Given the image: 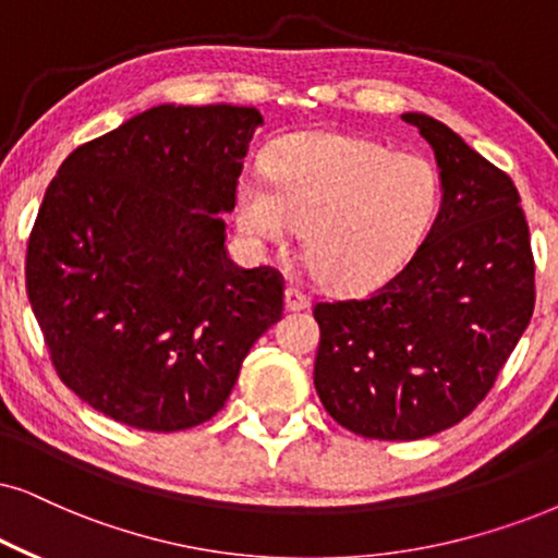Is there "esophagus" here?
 <instances>
[{
  "instance_id": "obj_1",
  "label": "esophagus",
  "mask_w": 558,
  "mask_h": 558,
  "mask_svg": "<svg viewBox=\"0 0 558 558\" xmlns=\"http://www.w3.org/2000/svg\"><path fill=\"white\" fill-rule=\"evenodd\" d=\"M286 308L288 312H303V308H308V299L295 286H286Z\"/></svg>"
}]
</instances>
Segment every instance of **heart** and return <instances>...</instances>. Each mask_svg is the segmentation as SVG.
I'll return each mask as SVG.
<instances>
[{"label": "heart", "instance_id": "obj_1", "mask_svg": "<svg viewBox=\"0 0 558 558\" xmlns=\"http://www.w3.org/2000/svg\"><path fill=\"white\" fill-rule=\"evenodd\" d=\"M270 182L244 174L234 218L252 244H283L303 229V257L331 291L389 280L440 210V174L420 151L368 138L295 133L267 151Z\"/></svg>", "mask_w": 558, "mask_h": 558}]
</instances>
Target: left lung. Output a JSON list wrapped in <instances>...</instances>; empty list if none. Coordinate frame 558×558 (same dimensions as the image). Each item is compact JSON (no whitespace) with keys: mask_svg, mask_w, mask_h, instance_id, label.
I'll list each match as a JSON object with an SVG mask.
<instances>
[{"mask_svg":"<svg viewBox=\"0 0 558 558\" xmlns=\"http://www.w3.org/2000/svg\"><path fill=\"white\" fill-rule=\"evenodd\" d=\"M440 210L404 270L363 301L316 303L314 386L350 433L420 440L461 422L495 386L533 316L535 267L502 169L425 112Z\"/></svg>","mask_w":558,"mask_h":558,"instance_id":"8db88e82","label":"left lung"}]
</instances>
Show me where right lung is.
Masks as SVG:
<instances>
[{
    "instance_id": "1",
    "label": "right lung",
    "mask_w": 558,
    "mask_h": 558,
    "mask_svg": "<svg viewBox=\"0 0 558 558\" xmlns=\"http://www.w3.org/2000/svg\"><path fill=\"white\" fill-rule=\"evenodd\" d=\"M263 116L165 102L63 159L27 242L25 286L63 384L151 433L227 404L283 314L270 267L234 265L227 221Z\"/></svg>"
}]
</instances>
